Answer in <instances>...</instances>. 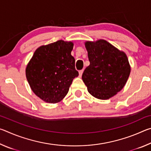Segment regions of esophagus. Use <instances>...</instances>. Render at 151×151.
Instances as JSON below:
<instances>
[{"label":"esophagus","mask_w":151,"mask_h":151,"mask_svg":"<svg viewBox=\"0 0 151 151\" xmlns=\"http://www.w3.org/2000/svg\"><path fill=\"white\" fill-rule=\"evenodd\" d=\"M79 76H82V75H83V70H79Z\"/></svg>","instance_id":"1"}]
</instances>
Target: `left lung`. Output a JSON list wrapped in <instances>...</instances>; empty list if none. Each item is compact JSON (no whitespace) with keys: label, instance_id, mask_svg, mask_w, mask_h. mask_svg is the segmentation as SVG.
<instances>
[{"label":"left lung","instance_id":"1","mask_svg":"<svg viewBox=\"0 0 151 151\" xmlns=\"http://www.w3.org/2000/svg\"><path fill=\"white\" fill-rule=\"evenodd\" d=\"M90 65L84 70L82 79L91 95L106 100L124 87L131 73L126 54L104 40L86 41Z\"/></svg>","mask_w":151,"mask_h":151}]
</instances>
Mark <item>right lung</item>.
<instances>
[{"label":"right lung","instance_id":"add662e5","mask_svg":"<svg viewBox=\"0 0 151 151\" xmlns=\"http://www.w3.org/2000/svg\"><path fill=\"white\" fill-rule=\"evenodd\" d=\"M72 42L60 40L38 48L26 68V76L34 93L47 103H57L67 94L78 76L71 51Z\"/></svg>","mask_w":151,"mask_h":151}]
</instances>
